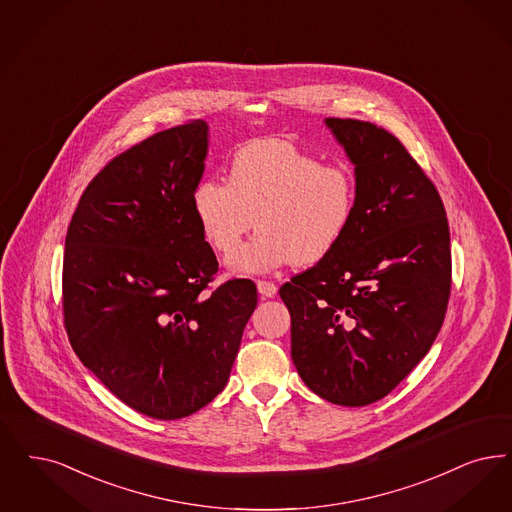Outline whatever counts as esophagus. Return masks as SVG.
Returning <instances> with one entry per match:
<instances>
[{
    "mask_svg": "<svg viewBox=\"0 0 512 512\" xmlns=\"http://www.w3.org/2000/svg\"><path fill=\"white\" fill-rule=\"evenodd\" d=\"M257 289H259V293H261L263 297H274L276 291H278L276 284H274V282H268V280H259V282H257Z\"/></svg>",
    "mask_w": 512,
    "mask_h": 512,
    "instance_id": "1",
    "label": "esophagus"
}]
</instances>
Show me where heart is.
I'll return each mask as SVG.
<instances>
[{
    "instance_id": "heart-1",
    "label": "heart",
    "mask_w": 512,
    "mask_h": 512,
    "mask_svg": "<svg viewBox=\"0 0 512 512\" xmlns=\"http://www.w3.org/2000/svg\"><path fill=\"white\" fill-rule=\"evenodd\" d=\"M192 205L207 244L230 255L253 225L257 236L228 261L236 272L314 265L347 234L356 211V181L345 165L320 160L295 144L263 139L242 146L228 183L204 179Z\"/></svg>"
}]
</instances>
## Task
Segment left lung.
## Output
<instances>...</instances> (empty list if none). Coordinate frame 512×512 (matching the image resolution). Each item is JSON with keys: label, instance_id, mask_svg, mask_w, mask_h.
I'll return each instance as SVG.
<instances>
[{"label": "left lung", "instance_id": "1", "mask_svg": "<svg viewBox=\"0 0 512 512\" xmlns=\"http://www.w3.org/2000/svg\"><path fill=\"white\" fill-rule=\"evenodd\" d=\"M326 123L356 165V211L343 242L280 297L308 389L358 408L396 389L442 328L450 225L436 186L396 135L354 118Z\"/></svg>", "mask_w": 512, "mask_h": 512}]
</instances>
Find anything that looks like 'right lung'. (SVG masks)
Returning <instances> with one entry per match:
<instances>
[{"instance_id":"add662e5","label":"right lung","mask_w":512,"mask_h":512,"mask_svg":"<svg viewBox=\"0 0 512 512\" xmlns=\"http://www.w3.org/2000/svg\"><path fill=\"white\" fill-rule=\"evenodd\" d=\"M205 150L202 120L127 148L87 184L66 232L70 345L123 404L164 421L225 389L257 307L251 280L209 286L219 261L192 205Z\"/></svg>"}]
</instances>
